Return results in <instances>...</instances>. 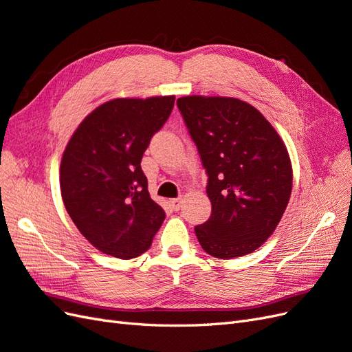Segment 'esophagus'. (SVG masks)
<instances>
[{
	"label": "esophagus",
	"instance_id": "1",
	"mask_svg": "<svg viewBox=\"0 0 352 352\" xmlns=\"http://www.w3.org/2000/svg\"><path fill=\"white\" fill-rule=\"evenodd\" d=\"M168 204H170V207H172L175 211H177V210H180V207H182V198L170 199Z\"/></svg>",
	"mask_w": 352,
	"mask_h": 352
}]
</instances>
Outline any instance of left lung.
Returning a JSON list of instances; mask_svg holds the SVG:
<instances>
[{
	"instance_id": "obj_1",
	"label": "left lung",
	"mask_w": 352,
	"mask_h": 352,
	"mask_svg": "<svg viewBox=\"0 0 352 352\" xmlns=\"http://www.w3.org/2000/svg\"><path fill=\"white\" fill-rule=\"evenodd\" d=\"M177 107L208 176L211 216L195 226L202 250L223 260L255 251L291 198L292 166L282 138L238 98L189 95Z\"/></svg>"
}]
</instances>
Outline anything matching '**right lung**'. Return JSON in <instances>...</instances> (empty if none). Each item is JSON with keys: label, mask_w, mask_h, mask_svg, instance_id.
<instances>
[{"label": "right lung", "mask_w": 352, "mask_h": 352, "mask_svg": "<svg viewBox=\"0 0 352 352\" xmlns=\"http://www.w3.org/2000/svg\"><path fill=\"white\" fill-rule=\"evenodd\" d=\"M175 95L116 98L85 117L63 153L60 189L70 219L95 248L129 260L145 252L166 212L148 192L141 160Z\"/></svg>", "instance_id": "add662e5"}]
</instances>
